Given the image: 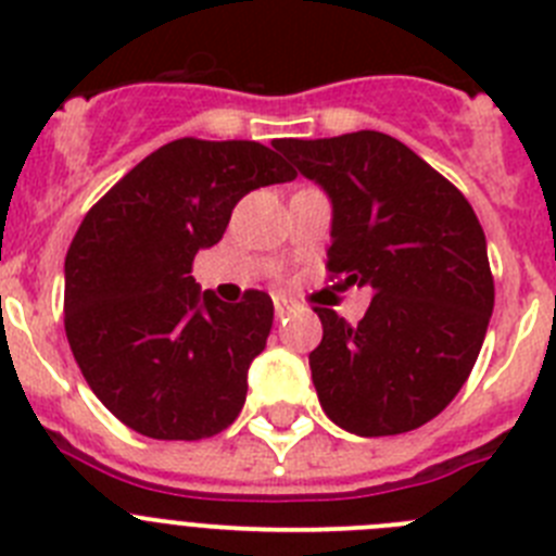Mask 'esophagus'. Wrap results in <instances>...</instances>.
<instances>
[{"mask_svg": "<svg viewBox=\"0 0 556 556\" xmlns=\"http://www.w3.org/2000/svg\"><path fill=\"white\" fill-rule=\"evenodd\" d=\"M273 306H275V317H287L289 314V301L283 298V294H275Z\"/></svg>", "mask_w": 556, "mask_h": 556, "instance_id": "34e87169", "label": "esophagus"}]
</instances>
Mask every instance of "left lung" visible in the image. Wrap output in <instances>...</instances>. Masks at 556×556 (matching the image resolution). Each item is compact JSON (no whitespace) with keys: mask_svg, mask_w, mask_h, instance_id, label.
Listing matches in <instances>:
<instances>
[{"mask_svg":"<svg viewBox=\"0 0 556 556\" xmlns=\"http://www.w3.org/2000/svg\"><path fill=\"white\" fill-rule=\"evenodd\" d=\"M275 150L331 200L328 273L372 289L358 326L314 308L323 342L308 367L323 412L358 437L420 429L468 381L493 314L473 208L387 132L281 139Z\"/></svg>","mask_w":556,"mask_h":556,"instance_id":"left-lung-1","label":"left lung"}]
</instances>
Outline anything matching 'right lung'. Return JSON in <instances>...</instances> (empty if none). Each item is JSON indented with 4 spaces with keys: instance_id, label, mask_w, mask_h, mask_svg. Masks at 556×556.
I'll list each match as a JSON object with an SVG mask.
<instances>
[{
    "instance_id": "right-lung-1",
    "label": "right lung",
    "mask_w": 556,
    "mask_h": 556,
    "mask_svg": "<svg viewBox=\"0 0 556 556\" xmlns=\"http://www.w3.org/2000/svg\"><path fill=\"white\" fill-rule=\"evenodd\" d=\"M298 172L258 141L178 139L88 211L66 253V337L108 412L152 440H203L233 424L273 328L250 289L223 303L191 278L253 189Z\"/></svg>"
}]
</instances>
